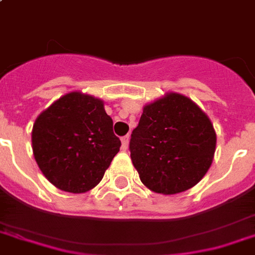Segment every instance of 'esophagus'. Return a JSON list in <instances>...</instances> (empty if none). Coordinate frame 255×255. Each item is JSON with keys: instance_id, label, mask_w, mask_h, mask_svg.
I'll use <instances>...</instances> for the list:
<instances>
[{"instance_id": "34e87169", "label": "esophagus", "mask_w": 255, "mask_h": 255, "mask_svg": "<svg viewBox=\"0 0 255 255\" xmlns=\"http://www.w3.org/2000/svg\"><path fill=\"white\" fill-rule=\"evenodd\" d=\"M122 144H123L124 149L128 148V144H129V135H126L122 137Z\"/></svg>"}]
</instances>
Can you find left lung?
<instances>
[{
    "instance_id": "obj_1",
    "label": "left lung",
    "mask_w": 255,
    "mask_h": 255,
    "mask_svg": "<svg viewBox=\"0 0 255 255\" xmlns=\"http://www.w3.org/2000/svg\"><path fill=\"white\" fill-rule=\"evenodd\" d=\"M217 135L191 99L168 93L143 108L129 151L141 183L159 194L183 192L209 171Z\"/></svg>"
}]
</instances>
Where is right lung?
Returning <instances> with one entry per match:
<instances>
[{"label": "right lung", "instance_id": "right-lung-1", "mask_svg": "<svg viewBox=\"0 0 255 255\" xmlns=\"http://www.w3.org/2000/svg\"><path fill=\"white\" fill-rule=\"evenodd\" d=\"M100 99L71 92L40 114L32 148L45 178L63 191L81 194L100 183L120 139Z\"/></svg>", "mask_w": 255, "mask_h": 255}]
</instances>
